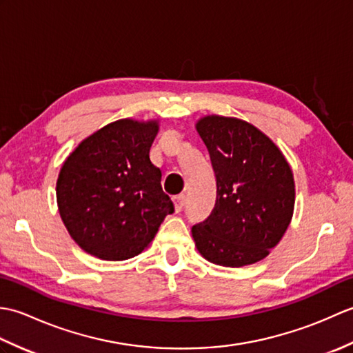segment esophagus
I'll return each instance as SVG.
<instances>
[{
    "label": "esophagus",
    "mask_w": 353,
    "mask_h": 353,
    "mask_svg": "<svg viewBox=\"0 0 353 353\" xmlns=\"http://www.w3.org/2000/svg\"><path fill=\"white\" fill-rule=\"evenodd\" d=\"M172 200H174L176 212H181L183 209V205H185V196H183V194H179V196H176Z\"/></svg>",
    "instance_id": "obj_1"
}]
</instances>
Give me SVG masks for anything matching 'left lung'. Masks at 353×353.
Here are the masks:
<instances>
[{
	"label": "left lung",
	"mask_w": 353,
	"mask_h": 353,
	"mask_svg": "<svg viewBox=\"0 0 353 353\" xmlns=\"http://www.w3.org/2000/svg\"><path fill=\"white\" fill-rule=\"evenodd\" d=\"M197 132L211 157L216 199L191 232L197 250L216 265L264 259L281 241L294 209V179L273 141L236 118L205 117Z\"/></svg>",
	"instance_id": "1"
}]
</instances>
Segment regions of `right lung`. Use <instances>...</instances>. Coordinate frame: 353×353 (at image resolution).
Returning a JSON list of instances; mask_svg holds the SVG:
<instances>
[{"label":"right lung","mask_w":353,"mask_h":353,"mask_svg":"<svg viewBox=\"0 0 353 353\" xmlns=\"http://www.w3.org/2000/svg\"><path fill=\"white\" fill-rule=\"evenodd\" d=\"M156 121L104 125L66 157L56 194L63 224L81 249L106 261L137 256L174 212L150 161Z\"/></svg>","instance_id":"1"}]
</instances>
